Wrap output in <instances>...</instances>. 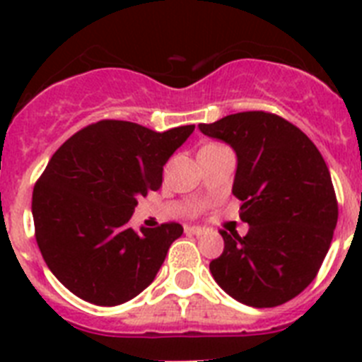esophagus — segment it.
<instances>
[{
    "instance_id": "esophagus-1",
    "label": "esophagus",
    "mask_w": 362,
    "mask_h": 362,
    "mask_svg": "<svg viewBox=\"0 0 362 362\" xmlns=\"http://www.w3.org/2000/svg\"><path fill=\"white\" fill-rule=\"evenodd\" d=\"M185 232H187L188 235H201V233H204V228H201V226L187 225L185 226Z\"/></svg>"
}]
</instances>
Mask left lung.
<instances>
[{"label": "left lung", "mask_w": 362, "mask_h": 362, "mask_svg": "<svg viewBox=\"0 0 362 362\" xmlns=\"http://www.w3.org/2000/svg\"><path fill=\"white\" fill-rule=\"evenodd\" d=\"M199 130L238 156L232 194L250 225L245 238L221 230L225 250L210 263L214 279L243 305H283L315 279L334 238L339 210L328 166L305 132L270 112H239Z\"/></svg>", "instance_id": "obj_1"}]
</instances>
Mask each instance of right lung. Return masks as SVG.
Listing matches in <instances>:
<instances>
[{
  "label": "right lung",
  "mask_w": 362,
  "mask_h": 362,
  "mask_svg": "<svg viewBox=\"0 0 362 362\" xmlns=\"http://www.w3.org/2000/svg\"><path fill=\"white\" fill-rule=\"evenodd\" d=\"M196 124L153 132L103 119L66 139L32 194L45 263L74 296L98 306L134 299L156 279L179 223L134 230L137 197L158 190L163 166Z\"/></svg>",
  "instance_id": "right-lung-1"
}]
</instances>
